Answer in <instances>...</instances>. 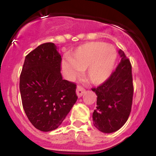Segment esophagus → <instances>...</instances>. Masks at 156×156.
<instances>
[{
	"mask_svg": "<svg viewBox=\"0 0 156 156\" xmlns=\"http://www.w3.org/2000/svg\"><path fill=\"white\" fill-rule=\"evenodd\" d=\"M85 92L86 90L83 88V87H81L80 86H78V87H77L76 93H77V95L78 96V98H80V97L85 93Z\"/></svg>",
	"mask_w": 156,
	"mask_h": 156,
	"instance_id": "34e87169",
	"label": "esophagus"
}]
</instances>
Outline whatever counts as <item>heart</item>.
I'll list each match as a JSON object with an SVG mask.
<instances>
[{
    "label": "heart",
    "mask_w": 156,
    "mask_h": 156,
    "mask_svg": "<svg viewBox=\"0 0 156 156\" xmlns=\"http://www.w3.org/2000/svg\"><path fill=\"white\" fill-rule=\"evenodd\" d=\"M116 58L117 53L113 46L100 42H89L77 48L69 61L63 62L62 67L71 76L86 70L87 80L94 84H101L112 74Z\"/></svg>",
    "instance_id": "heart-1"
}]
</instances>
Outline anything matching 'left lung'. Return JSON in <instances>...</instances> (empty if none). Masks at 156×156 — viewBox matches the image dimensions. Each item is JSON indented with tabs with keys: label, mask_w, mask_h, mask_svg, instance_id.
Wrapping results in <instances>:
<instances>
[{
	"label": "left lung",
	"mask_w": 156,
	"mask_h": 156,
	"mask_svg": "<svg viewBox=\"0 0 156 156\" xmlns=\"http://www.w3.org/2000/svg\"><path fill=\"white\" fill-rule=\"evenodd\" d=\"M121 61L104 83L92 88L96 93L97 109L93 112L94 125L103 133L121 128L131 112L133 96L132 66L124 52L119 51Z\"/></svg>",
	"instance_id": "obj_1"
}]
</instances>
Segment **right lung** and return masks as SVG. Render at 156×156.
I'll use <instances>...</instances> for the list:
<instances>
[{
  "instance_id": "obj_1",
  "label": "right lung",
  "mask_w": 156,
  "mask_h": 156,
  "mask_svg": "<svg viewBox=\"0 0 156 156\" xmlns=\"http://www.w3.org/2000/svg\"><path fill=\"white\" fill-rule=\"evenodd\" d=\"M62 59L55 44L46 42L26 55L20 73L23 109L42 131L56 129L78 99L76 84L62 79Z\"/></svg>"
}]
</instances>
